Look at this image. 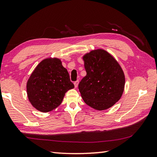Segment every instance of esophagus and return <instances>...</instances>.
I'll return each instance as SVG.
<instances>
[{"label": "esophagus", "instance_id": "1", "mask_svg": "<svg viewBox=\"0 0 157 157\" xmlns=\"http://www.w3.org/2000/svg\"><path fill=\"white\" fill-rule=\"evenodd\" d=\"M78 83H79V81H78V80H77L76 82H74L75 88H77V87H78Z\"/></svg>", "mask_w": 157, "mask_h": 157}]
</instances>
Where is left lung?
Wrapping results in <instances>:
<instances>
[{
  "instance_id": "1",
  "label": "left lung",
  "mask_w": 157,
  "mask_h": 157,
  "mask_svg": "<svg viewBox=\"0 0 157 157\" xmlns=\"http://www.w3.org/2000/svg\"><path fill=\"white\" fill-rule=\"evenodd\" d=\"M86 75L78 88L86 105L98 111L106 110L121 98L125 75L119 63L103 49H96L83 56Z\"/></svg>"
}]
</instances>
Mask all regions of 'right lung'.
<instances>
[{
    "mask_svg": "<svg viewBox=\"0 0 157 157\" xmlns=\"http://www.w3.org/2000/svg\"><path fill=\"white\" fill-rule=\"evenodd\" d=\"M26 87L32 105L38 111L47 113L61 104L65 93L74 85L61 60L47 58L36 66Z\"/></svg>",
    "mask_w": 157,
    "mask_h": 157,
    "instance_id": "obj_1",
    "label": "right lung"
}]
</instances>
